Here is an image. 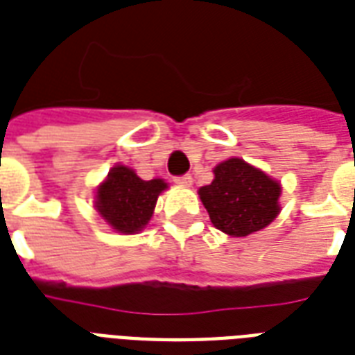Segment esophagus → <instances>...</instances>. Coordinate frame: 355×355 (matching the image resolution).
Here are the masks:
<instances>
[{
    "label": "esophagus",
    "mask_w": 355,
    "mask_h": 355,
    "mask_svg": "<svg viewBox=\"0 0 355 355\" xmlns=\"http://www.w3.org/2000/svg\"><path fill=\"white\" fill-rule=\"evenodd\" d=\"M175 182L178 186H184V188H189L191 184H193V178L189 177V175H182V177H175Z\"/></svg>",
    "instance_id": "1"
}]
</instances>
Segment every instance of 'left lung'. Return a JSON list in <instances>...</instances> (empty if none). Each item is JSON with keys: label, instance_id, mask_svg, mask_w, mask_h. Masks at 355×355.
Listing matches in <instances>:
<instances>
[{"label": "left lung", "instance_id": "obj_1", "mask_svg": "<svg viewBox=\"0 0 355 355\" xmlns=\"http://www.w3.org/2000/svg\"><path fill=\"white\" fill-rule=\"evenodd\" d=\"M282 184L243 158L232 156L214 167V180L199 188L211 225L232 237L269 227L280 214Z\"/></svg>", "mask_w": 355, "mask_h": 355}]
</instances>
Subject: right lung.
Masks as SVG:
<instances>
[{
	"label": "right lung",
	"mask_w": 355,
	"mask_h": 355,
	"mask_svg": "<svg viewBox=\"0 0 355 355\" xmlns=\"http://www.w3.org/2000/svg\"><path fill=\"white\" fill-rule=\"evenodd\" d=\"M169 188L166 180H144L127 166H114L96 189V210L119 234L141 232L155 214L158 195Z\"/></svg>",
	"instance_id": "obj_1"
}]
</instances>
